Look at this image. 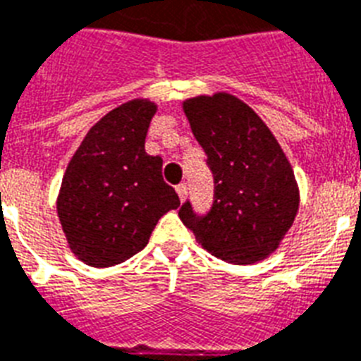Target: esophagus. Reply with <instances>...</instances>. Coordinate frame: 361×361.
I'll return each instance as SVG.
<instances>
[{
  "instance_id": "34e87169",
  "label": "esophagus",
  "mask_w": 361,
  "mask_h": 361,
  "mask_svg": "<svg viewBox=\"0 0 361 361\" xmlns=\"http://www.w3.org/2000/svg\"><path fill=\"white\" fill-rule=\"evenodd\" d=\"M176 192H178V197H180L181 202H183L187 197V183H180V185L176 187Z\"/></svg>"
}]
</instances>
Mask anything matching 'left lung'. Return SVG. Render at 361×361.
I'll list each match as a JSON object with an SVG mask.
<instances>
[{
    "instance_id": "obj_1",
    "label": "left lung",
    "mask_w": 361,
    "mask_h": 361,
    "mask_svg": "<svg viewBox=\"0 0 361 361\" xmlns=\"http://www.w3.org/2000/svg\"><path fill=\"white\" fill-rule=\"evenodd\" d=\"M183 112L214 174L206 215L187 200L180 219L214 257L255 264L279 247L294 223L300 191L288 159L268 125L231 93L187 99Z\"/></svg>"
}]
</instances>
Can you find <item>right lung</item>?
I'll use <instances>...</instances> for the list:
<instances>
[{
  "instance_id": "1",
  "label": "right lung",
  "mask_w": 361,
  "mask_h": 361,
  "mask_svg": "<svg viewBox=\"0 0 361 361\" xmlns=\"http://www.w3.org/2000/svg\"><path fill=\"white\" fill-rule=\"evenodd\" d=\"M157 104L135 99L110 110L65 170L58 217L71 251L93 268L125 262L147 245L157 221L180 206L163 159L144 149Z\"/></svg>"
}]
</instances>
